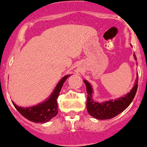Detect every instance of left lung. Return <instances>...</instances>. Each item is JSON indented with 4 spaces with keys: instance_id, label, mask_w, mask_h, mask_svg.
<instances>
[{
    "instance_id": "left-lung-1",
    "label": "left lung",
    "mask_w": 147,
    "mask_h": 147,
    "mask_svg": "<svg viewBox=\"0 0 147 147\" xmlns=\"http://www.w3.org/2000/svg\"><path fill=\"white\" fill-rule=\"evenodd\" d=\"M135 60H136V55L134 54ZM138 81L139 76L136 77L135 84L133 88L129 94H126L124 96L120 97L117 100H110L103 103H98L94 101L92 99L93 89L91 84L84 80V84L86 87L87 91V102L86 108L88 114L97 119H110L114 118L126 109L131 101H133L138 88Z\"/></svg>"
}]
</instances>
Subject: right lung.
<instances>
[{"mask_svg": "<svg viewBox=\"0 0 147 147\" xmlns=\"http://www.w3.org/2000/svg\"><path fill=\"white\" fill-rule=\"evenodd\" d=\"M69 75L65 76L60 80L59 84L56 85V88L53 90L51 95L49 96L46 101L31 107H18L14 105L17 111L25 118L34 123H46L51 119L53 117H56L58 114V103L57 98L59 96V92L62 88V86L64 84Z\"/></svg>", "mask_w": 147, "mask_h": 147, "instance_id": "right-lung-1", "label": "right lung"}]
</instances>
